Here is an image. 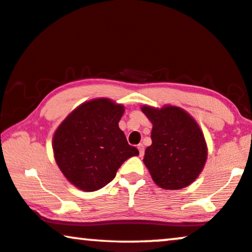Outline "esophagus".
I'll use <instances>...</instances> for the list:
<instances>
[{"label":"esophagus","mask_w":252,"mask_h":252,"mask_svg":"<svg viewBox=\"0 0 252 252\" xmlns=\"http://www.w3.org/2000/svg\"><path fill=\"white\" fill-rule=\"evenodd\" d=\"M137 149L139 150V155H141V156L144 155V145L138 144V145H137Z\"/></svg>","instance_id":"esophagus-1"}]
</instances>
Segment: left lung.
<instances>
[{
	"label": "left lung",
	"mask_w": 252,
	"mask_h": 252,
	"mask_svg": "<svg viewBox=\"0 0 252 252\" xmlns=\"http://www.w3.org/2000/svg\"><path fill=\"white\" fill-rule=\"evenodd\" d=\"M152 122V144L144 155V164L152 179L164 189H180L196 179L207 159L201 130L186 111L167 106L161 109L143 107Z\"/></svg>",
	"instance_id": "obj_1"
}]
</instances>
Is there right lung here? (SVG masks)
Segmentation results:
<instances>
[{
    "label": "right lung",
    "mask_w": 252,
    "mask_h": 252,
    "mask_svg": "<svg viewBox=\"0 0 252 252\" xmlns=\"http://www.w3.org/2000/svg\"><path fill=\"white\" fill-rule=\"evenodd\" d=\"M123 113L121 104L96 98L76 108L57 129L56 161L78 189L87 192L102 189L126 159L139 154L119 128Z\"/></svg>",
    "instance_id": "1"
}]
</instances>
